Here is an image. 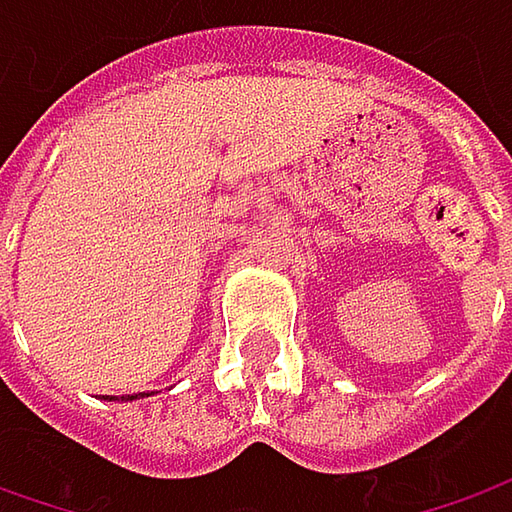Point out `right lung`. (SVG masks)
<instances>
[{
    "mask_svg": "<svg viewBox=\"0 0 512 512\" xmlns=\"http://www.w3.org/2000/svg\"><path fill=\"white\" fill-rule=\"evenodd\" d=\"M142 396H145V393H142ZM133 399H136V396H122V402H133Z\"/></svg>",
    "mask_w": 512,
    "mask_h": 512,
    "instance_id": "obj_1",
    "label": "right lung"
}]
</instances>
